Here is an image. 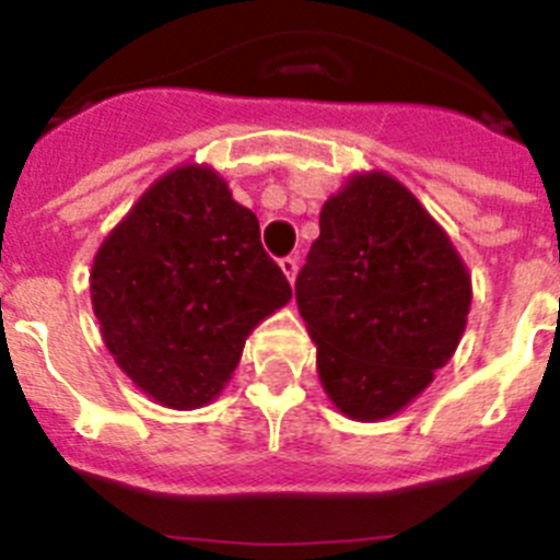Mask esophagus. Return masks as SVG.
<instances>
[{"label": "esophagus", "mask_w": 560, "mask_h": 560, "mask_svg": "<svg viewBox=\"0 0 560 560\" xmlns=\"http://www.w3.org/2000/svg\"><path fill=\"white\" fill-rule=\"evenodd\" d=\"M281 273L287 276V281H295V276H298V256H284V259H281Z\"/></svg>", "instance_id": "obj_1"}]
</instances>
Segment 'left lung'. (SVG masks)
<instances>
[{
	"label": "left lung",
	"mask_w": 560,
	"mask_h": 560,
	"mask_svg": "<svg viewBox=\"0 0 560 560\" xmlns=\"http://www.w3.org/2000/svg\"><path fill=\"white\" fill-rule=\"evenodd\" d=\"M295 301L334 409L378 422L420 398L453 359L472 276L404 182L359 171L323 203Z\"/></svg>",
	"instance_id": "left-lung-1"
}]
</instances>
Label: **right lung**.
<instances>
[{
	"label": "right lung",
	"instance_id": "obj_1",
	"mask_svg": "<svg viewBox=\"0 0 560 560\" xmlns=\"http://www.w3.org/2000/svg\"><path fill=\"white\" fill-rule=\"evenodd\" d=\"M290 298L256 215L207 162H182L151 182L91 268L109 357L145 398L176 411L212 404L248 334Z\"/></svg>",
	"mask_w": 560,
	"mask_h": 560
}]
</instances>
